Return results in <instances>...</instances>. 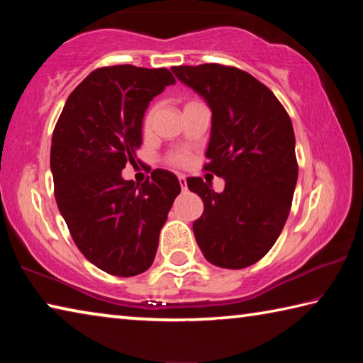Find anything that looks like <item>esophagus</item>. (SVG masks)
<instances>
[{"instance_id":"1","label":"esophagus","mask_w":363,"mask_h":363,"mask_svg":"<svg viewBox=\"0 0 363 363\" xmlns=\"http://www.w3.org/2000/svg\"><path fill=\"white\" fill-rule=\"evenodd\" d=\"M177 179H179L181 189H182V190H186V189H187V179H186V176H184V174H179V176H177Z\"/></svg>"}]
</instances>
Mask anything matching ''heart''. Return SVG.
Returning a JSON list of instances; mask_svg holds the SVG:
<instances>
[{"label":"heart","instance_id":"heart-1","mask_svg":"<svg viewBox=\"0 0 363 363\" xmlns=\"http://www.w3.org/2000/svg\"><path fill=\"white\" fill-rule=\"evenodd\" d=\"M152 118H153V110H150L149 113H147V116H145V120H144V126L145 128H149L150 126V123H152ZM173 163H176V164H184L187 162V157L186 155H182V153H176V155H173Z\"/></svg>","mask_w":363,"mask_h":363}]
</instances>
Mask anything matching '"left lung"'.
I'll use <instances>...</instances> for the list:
<instances>
[{
	"mask_svg": "<svg viewBox=\"0 0 363 363\" xmlns=\"http://www.w3.org/2000/svg\"><path fill=\"white\" fill-rule=\"evenodd\" d=\"M171 70L211 110L205 169L225 181L218 194L201 177L187 179L203 200L195 240L214 266L248 267L274 247L290 213L298 181L291 120L267 86L235 67Z\"/></svg>",
	"mask_w": 363,
	"mask_h": 363,
	"instance_id": "left-lung-1",
	"label": "left lung"
}]
</instances>
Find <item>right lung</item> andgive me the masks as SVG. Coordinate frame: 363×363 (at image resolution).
Instances as JSON below:
<instances>
[{
  "label": "right lung",
  "instance_id": "add662e5",
  "mask_svg": "<svg viewBox=\"0 0 363 363\" xmlns=\"http://www.w3.org/2000/svg\"><path fill=\"white\" fill-rule=\"evenodd\" d=\"M174 78L167 69H97L67 99L51 144L54 195L86 259L116 277L152 266L158 237L181 194L176 174L153 169L144 184L123 179L136 163L143 120Z\"/></svg>",
  "mask_w": 363,
  "mask_h": 363
}]
</instances>
